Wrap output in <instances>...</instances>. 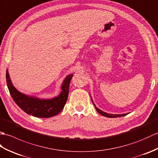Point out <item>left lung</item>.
Instances as JSON below:
<instances>
[{
	"label": "left lung",
	"instance_id": "8db88e82",
	"mask_svg": "<svg viewBox=\"0 0 158 158\" xmlns=\"http://www.w3.org/2000/svg\"><path fill=\"white\" fill-rule=\"evenodd\" d=\"M91 101H92V102H93V105H94V107H95L97 111L98 112V113H99L101 115H103V116H106V117H107V118H117V117L125 116L126 115L128 114V113H127V114H112L106 113V112H104V111H101V110H99V108H97V107H96V106H95V105H94V102H93V100L92 98H91Z\"/></svg>",
	"mask_w": 158,
	"mask_h": 158
}]
</instances>
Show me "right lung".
<instances>
[{
    "instance_id": "obj_1",
    "label": "right lung",
    "mask_w": 158,
    "mask_h": 158,
    "mask_svg": "<svg viewBox=\"0 0 158 158\" xmlns=\"http://www.w3.org/2000/svg\"><path fill=\"white\" fill-rule=\"evenodd\" d=\"M72 77L73 74L65 77L61 86V92L57 97L52 99H43L20 93L13 85L8 69L6 72V85L15 103L26 114L41 118L52 117L62 111L68 99L69 82Z\"/></svg>"
}]
</instances>
